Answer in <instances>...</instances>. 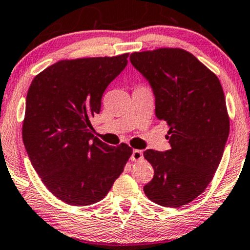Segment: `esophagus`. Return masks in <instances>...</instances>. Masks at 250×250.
Returning <instances> with one entry per match:
<instances>
[{
    "mask_svg": "<svg viewBox=\"0 0 250 250\" xmlns=\"http://www.w3.org/2000/svg\"><path fill=\"white\" fill-rule=\"evenodd\" d=\"M142 158H144V154H142V151L138 150V149H134L131 155V160L138 162V161H142Z\"/></svg>",
    "mask_w": 250,
    "mask_h": 250,
    "instance_id": "obj_1",
    "label": "esophagus"
}]
</instances>
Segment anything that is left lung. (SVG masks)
Segmentation results:
<instances>
[{
  "label": "left lung",
  "instance_id": "1",
  "mask_svg": "<svg viewBox=\"0 0 250 250\" xmlns=\"http://www.w3.org/2000/svg\"><path fill=\"white\" fill-rule=\"evenodd\" d=\"M129 60L153 88L155 113L168 126L171 145L144 153L154 167L145 194L179 208L206 190L222 160L229 133L224 92L216 74L180 48L133 53Z\"/></svg>",
  "mask_w": 250,
  "mask_h": 250
}]
</instances>
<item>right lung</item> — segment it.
<instances>
[{
	"instance_id": "obj_1",
	"label": "right lung",
	"mask_w": 250,
	"mask_h": 250,
	"mask_svg": "<svg viewBox=\"0 0 250 250\" xmlns=\"http://www.w3.org/2000/svg\"><path fill=\"white\" fill-rule=\"evenodd\" d=\"M127 57L60 61L28 88L22 123L26 151L48 190L71 206L104 199L132 155L126 144L110 147L90 131L103 93L127 65Z\"/></svg>"
}]
</instances>
